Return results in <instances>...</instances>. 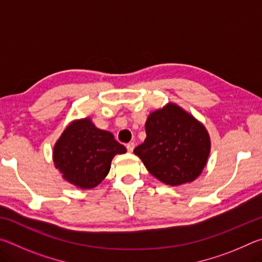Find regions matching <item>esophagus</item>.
Returning a JSON list of instances; mask_svg holds the SVG:
<instances>
[{"label": "esophagus", "mask_w": 262, "mask_h": 262, "mask_svg": "<svg viewBox=\"0 0 262 262\" xmlns=\"http://www.w3.org/2000/svg\"><path fill=\"white\" fill-rule=\"evenodd\" d=\"M126 147H127V150H128V151L132 152L133 150H134V148H135V143H134V142H129V143H127Z\"/></svg>", "instance_id": "obj_1"}]
</instances>
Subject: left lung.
Masks as SVG:
<instances>
[{
	"label": "left lung",
	"mask_w": 262,
	"mask_h": 262,
	"mask_svg": "<svg viewBox=\"0 0 262 262\" xmlns=\"http://www.w3.org/2000/svg\"><path fill=\"white\" fill-rule=\"evenodd\" d=\"M144 142L134 149L148 171L162 183L178 186L198 178L210 152L200 122L174 104L155 111L145 122Z\"/></svg>",
	"instance_id": "left-lung-1"
}]
</instances>
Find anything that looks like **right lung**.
<instances>
[{
  "instance_id": "right-lung-1",
  "label": "right lung",
  "mask_w": 262,
  "mask_h": 262,
  "mask_svg": "<svg viewBox=\"0 0 262 262\" xmlns=\"http://www.w3.org/2000/svg\"><path fill=\"white\" fill-rule=\"evenodd\" d=\"M126 151L112 133L98 129L86 118L66 128L55 143L53 159L66 180L90 189L107 176L115 155Z\"/></svg>"
}]
</instances>
